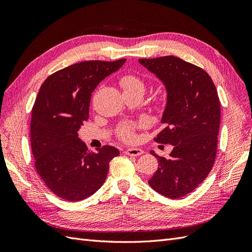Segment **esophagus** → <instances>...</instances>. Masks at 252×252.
<instances>
[{
    "instance_id": "34e87169",
    "label": "esophagus",
    "mask_w": 252,
    "mask_h": 252,
    "mask_svg": "<svg viewBox=\"0 0 252 252\" xmlns=\"http://www.w3.org/2000/svg\"><path fill=\"white\" fill-rule=\"evenodd\" d=\"M125 154L127 156H131V157H138V156H141L144 154V151L140 148H128L126 149Z\"/></svg>"
}]
</instances>
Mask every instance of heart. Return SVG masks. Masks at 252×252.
<instances>
[{"mask_svg":"<svg viewBox=\"0 0 252 252\" xmlns=\"http://www.w3.org/2000/svg\"><path fill=\"white\" fill-rule=\"evenodd\" d=\"M121 86L123 87L124 93H141L144 94L146 90V85L144 81L134 74H126L120 80ZM140 125L134 123H122L117 129L118 138L122 141L131 143L135 140V130Z\"/></svg>","mask_w":252,"mask_h":252,"instance_id":"1","label":"heart"}]
</instances>
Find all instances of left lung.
Returning <instances> with one entry per match:
<instances>
[{
  "label": "left lung",
  "instance_id": "obj_1",
  "mask_svg": "<svg viewBox=\"0 0 252 252\" xmlns=\"http://www.w3.org/2000/svg\"><path fill=\"white\" fill-rule=\"evenodd\" d=\"M139 62L166 87L167 104L161 120L165 126L155 141L173 146L167 158L150 151L158 167L148 183L159 194L179 199L193 191L215 164L220 120L218 91L207 72L180 58Z\"/></svg>",
  "mask_w": 252,
  "mask_h": 252
}]
</instances>
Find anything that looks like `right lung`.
Here are the masks:
<instances>
[{"instance_id":"add662e5","label":"right lung","mask_w":252,"mask_h":252,"mask_svg":"<svg viewBox=\"0 0 252 252\" xmlns=\"http://www.w3.org/2000/svg\"><path fill=\"white\" fill-rule=\"evenodd\" d=\"M125 62L85 61L42 84L32 110V151L36 172L61 199L78 202L94 194L107 177L109 162L120 155L109 145L89 151L78 131L89 118L93 91Z\"/></svg>"}]
</instances>
